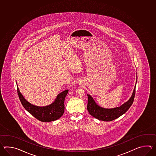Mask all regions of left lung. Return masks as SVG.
<instances>
[{"label": "left lung", "instance_id": "1", "mask_svg": "<svg viewBox=\"0 0 156 156\" xmlns=\"http://www.w3.org/2000/svg\"><path fill=\"white\" fill-rule=\"evenodd\" d=\"M135 94L136 86L134 87L132 96L126 103H124L119 107H116L112 109H106L99 106L95 103L92 96L87 94L88 98L87 109L90 114L97 119L105 122L112 121L122 115L129 109L133 103Z\"/></svg>", "mask_w": 156, "mask_h": 156}]
</instances>
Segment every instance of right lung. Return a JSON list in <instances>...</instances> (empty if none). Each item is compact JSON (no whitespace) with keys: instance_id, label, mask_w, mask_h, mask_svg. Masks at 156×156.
<instances>
[{"instance_id":"obj_1","label":"right lung","mask_w":156,"mask_h":156,"mask_svg":"<svg viewBox=\"0 0 156 156\" xmlns=\"http://www.w3.org/2000/svg\"><path fill=\"white\" fill-rule=\"evenodd\" d=\"M68 91V90H66L60 93L54 102L48 106H37L27 101L17 87L18 95L25 109L37 119L43 122L55 121L62 116L65 110V99Z\"/></svg>"}]
</instances>
